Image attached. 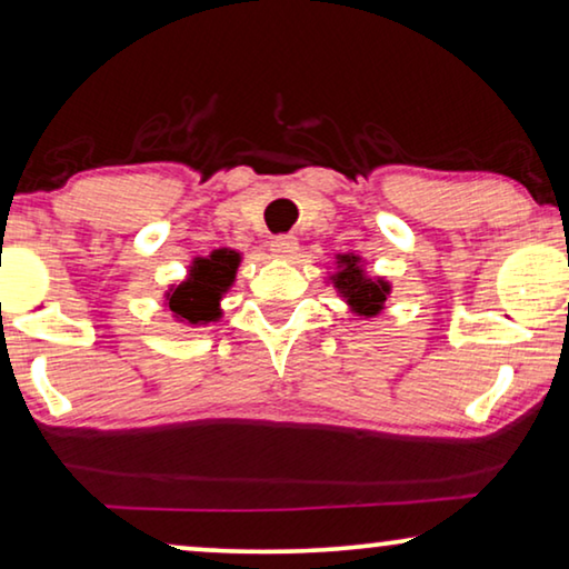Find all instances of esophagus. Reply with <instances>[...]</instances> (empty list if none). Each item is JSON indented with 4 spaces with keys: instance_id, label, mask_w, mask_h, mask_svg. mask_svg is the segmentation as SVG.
<instances>
[{
    "instance_id": "obj_1",
    "label": "esophagus",
    "mask_w": 569,
    "mask_h": 569,
    "mask_svg": "<svg viewBox=\"0 0 569 569\" xmlns=\"http://www.w3.org/2000/svg\"><path fill=\"white\" fill-rule=\"evenodd\" d=\"M298 253V238L295 236H277L271 241V257L277 259H292Z\"/></svg>"
}]
</instances>
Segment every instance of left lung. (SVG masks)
Listing matches in <instances>:
<instances>
[{
  "instance_id": "left-lung-1",
  "label": "left lung",
  "mask_w": 569,
  "mask_h": 569,
  "mask_svg": "<svg viewBox=\"0 0 569 569\" xmlns=\"http://www.w3.org/2000/svg\"><path fill=\"white\" fill-rule=\"evenodd\" d=\"M328 284H333L336 295L349 305L351 316L359 318L380 316L392 292L390 279L369 274L365 259L351 251L336 253V271L328 274Z\"/></svg>"
}]
</instances>
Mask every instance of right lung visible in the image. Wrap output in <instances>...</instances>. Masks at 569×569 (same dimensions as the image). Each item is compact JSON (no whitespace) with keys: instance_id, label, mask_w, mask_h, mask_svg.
<instances>
[{"instance_id":"1","label":"right lung","mask_w":569,"mask_h":569,"mask_svg":"<svg viewBox=\"0 0 569 569\" xmlns=\"http://www.w3.org/2000/svg\"><path fill=\"white\" fill-rule=\"evenodd\" d=\"M241 251L216 249L208 257H194L182 282H174L163 292V305L177 323L208 326L223 318L220 300L230 292L241 267Z\"/></svg>"}]
</instances>
